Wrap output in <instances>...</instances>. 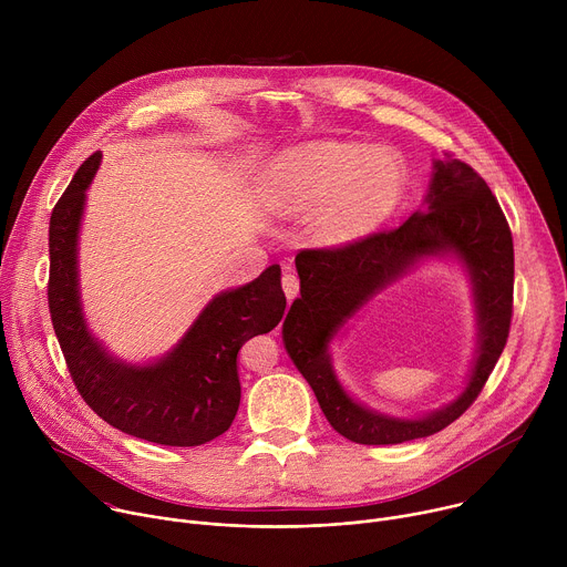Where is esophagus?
<instances>
[{
    "label": "esophagus",
    "instance_id": "esophagus-1",
    "mask_svg": "<svg viewBox=\"0 0 567 567\" xmlns=\"http://www.w3.org/2000/svg\"><path fill=\"white\" fill-rule=\"evenodd\" d=\"M282 289H285V296H287V300H289V302L298 296L300 280H298V276L293 274L291 265H285V271H282Z\"/></svg>",
    "mask_w": 567,
    "mask_h": 567
}]
</instances>
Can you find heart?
Masks as SVG:
<instances>
[{
    "label": "heart",
    "mask_w": 567,
    "mask_h": 567,
    "mask_svg": "<svg viewBox=\"0 0 567 567\" xmlns=\"http://www.w3.org/2000/svg\"><path fill=\"white\" fill-rule=\"evenodd\" d=\"M276 204L291 210L313 206V233L326 245H343L381 226L403 193V168L385 150L320 141L291 150L274 179Z\"/></svg>",
    "instance_id": "obj_1"
}]
</instances>
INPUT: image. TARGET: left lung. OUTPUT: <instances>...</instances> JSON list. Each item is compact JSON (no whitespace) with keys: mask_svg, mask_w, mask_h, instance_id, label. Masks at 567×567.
Returning <instances> with one entry per match:
<instances>
[{"mask_svg":"<svg viewBox=\"0 0 567 567\" xmlns=\"http://www.w3.org/2000/svg\"><path fill=\"white\" fill-rule=\"evenodd\" d=\"M455 252L474 280L481 350L467 390L422 421L377 416L342 390L327 346L361 303L424 255ZM300 298L282 322V343L337 433L357 444H401L453 424L482 392L509 337L514 311V239L484 179L460 158L435 161L426 208L390 230L296 256Z\"/></svg>","mask_w":567,"mask_h":567,"instance_id":"left-lung-1","label":"left lung"}]
</instances>
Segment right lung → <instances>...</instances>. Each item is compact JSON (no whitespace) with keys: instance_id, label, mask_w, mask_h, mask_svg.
<instances>
[{"instance_id":"obj_1","label":"right lung","mask_w":567,"mask_h":567,"mask_svg":"<svg viewBox=\"0 0 567 567\" xmlns=\"http://www.w3.org/2000/svg\"><path fill=\"white\" fill-rule=\"evenodd\" d=\"M94 152L78 168L49 221V311L69 374L87 406L110 426L164 446H199L221 433L239 409L237 352L271 332L287 307L280 267L215 296L182 343L158 363L112 359L87 332L78 300L75 241L85 188L101 166Z\"/></svg>"}]
</instances>
